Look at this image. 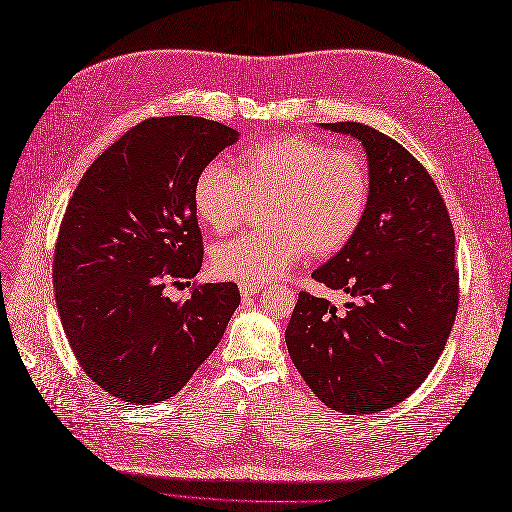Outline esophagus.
Wrapping results in <instances>:
<instances>
[{
	"mask_svg": "<svg viewBox=\"0 0 512 512\" xmlns=\"http://www.w3.org/2000/svg\"><path fill=\"white\" fill-rule=\"evenodd\" d=\"M262 287H264V285H260V283H246V281H241V283H239V291H241V296H243V298H248V296L258 294V291H260Z\"/></svg>",
	"mask_w": 512,
	"mask_h": 512,
	"instance_id": "esophagus-1",
	"label": "esophagus"
}]
</instances>
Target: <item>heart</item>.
<instances>
[{
	"label": "heart",
	"mask_w": 512,
	"mask_h": 512,
	"mask_svg": "<svg viewBox=\"0 0 512 512\" xmlns=\"http://www.w3.org/2000/svg\"><path fill=\"white\" fill-rule=\"evenodd\" d=\"M250 200L262 208L264 229L233 237L212 254L218 277L269 283L304 252L331 256L346 248L371 204V168L354 150L308 135H279L250 145L235 158L206 164L193 181V206L214 233L233 231Z\"/></svg>",
	"instance_id": "obj_1"
}]
</instances>
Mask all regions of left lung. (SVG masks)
I'll return each mask as SVG.
<instances>
[{
	"mask_svg": "<svg viewBox=\"0 0 512 512\" xmlns=\"http://www.w3.org/2000/svg\"><path fill=\"white\" fill-rule=\"evenodd\" d=\"M364 145L371 204L346 248L312 273L354 300L337 312L300 291L285 329L296 369L346 415L392 408L427 379L458 310L454 229L444 198L406 148L362 123H325Z\"/></svg>",
	"mask_w": 512,
	"mask_h": 512,
	"instance_id": "left-lung-1",
	"label": "left lung"
}]
</instances>
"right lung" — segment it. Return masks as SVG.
Returning <instances> with one entry per match:
<instances>
[{"mask_svg": "<svg viewBox=\"0 0 512 512\" xmlns=\"http://www.w3.org/2000/svg\"><path fill=\"white\" fill-rule=\"evenodd\" d=\"M237 137L200 116L143 120L87 168L66 206L52 271L60 321L87 377L118 400L173 398L239 306L235 283L164 296L166 281L202 269L193 181Z\"/></svg>", "mask_w": 512, "mask_h": 512, "instance_id": "right-lung-1", "label": "right lung"}]
</instances>
